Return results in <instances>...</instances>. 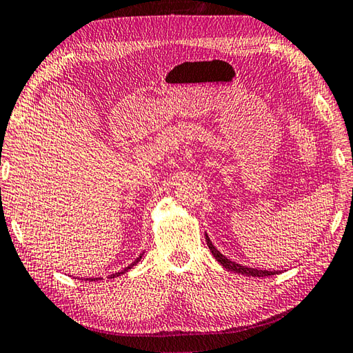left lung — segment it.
I'll return each instance as SVG.
<instances>
[{
  "label": "left lung",
  "mask_w": 353,
  "mask_h": 353,
  "mask_svg": "<svg viewBox=\"0 0 353 353\" xmlns=\"http://www.w3.org/2000/svg\"><path fill=\"white\" fill-rule=\"evenodd\" d=\"M205 239H206V245H208L210 251L212 252V255H214V257H216V260L219 261V263H220V265H223L226 269H230V271H232V272L245 274V275H251V277H268V275H275V274H279V272H275V271H259V269L245 268V266H240V265H237V263H234V261L228 260V259L225 257V255L220 254V252L216 250V248L212 246V243H211V240L208 239V236H206Z\"/></svg>",
  "instance_id": "8db88e82"
}]
</instances>
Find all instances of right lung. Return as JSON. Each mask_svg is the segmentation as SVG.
Returning <instances> with one entry per match:
<instances>
[{
  "instance_id": "right-lung-1",
  "label": "right lung",
  "mask_w": 353,
  "mask_h": 353,
  "mask_svg": "<svg viewBox=\"0 0 353 353\" xmlns=\"http://www.w3.org/2000/svg\"><path fill=\"white\" fill-rule=\"evenodd\" d=\"M141 257H142V255H141ZM141 257L139 259H136V261H133V263H131L128 268H125V269H123V271L122 272H116V274H113L112 275V277H117V275H121V274H123V272H125V271H128V269H131V268H133L136 263H137V261H139L141 260Z\"/></svg>"
}]
</instances>
